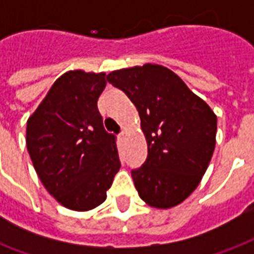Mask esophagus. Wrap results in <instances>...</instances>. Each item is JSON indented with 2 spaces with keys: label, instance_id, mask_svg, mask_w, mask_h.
Instances as JSON below:
<instances>
[{
  "label": "esophagus",
  "instance_id": "1",
  "mask_svg": "<svg viewBox=\"0 0 254 254\" xmlns=\"http://www.w3.org/2000/svg\"><path fill=\"white\" fill-rule=\"evenodd\" d=\"M127 131H125V130H124L123 133L120 134V138L121 139H127Z\"/></svg>",
  "mask_w": 254,
  "mask_h": 254
}]
</instances>
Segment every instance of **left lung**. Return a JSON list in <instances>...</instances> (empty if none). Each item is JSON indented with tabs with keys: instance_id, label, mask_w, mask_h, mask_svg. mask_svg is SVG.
<instances>
[{
	"instance_id": "8db88e82",
	"label": "left lung",
	"mask_w": 254,
	"mask_h": 254,
	"mask_svg": "<svg viewBox=\"0 0 254 254\" xmlns=\"http://www.w3.org/2000/svg\"><path fill=\"white\" fill-rule=\"evenodd\" d=\"M107 79L134 104L146 138V161L131 171L139 197L154 208L181 204L199 186L212 158L216 115L163 65L117 69Z\"/></svg>"
}]
</instances>
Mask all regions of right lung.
I'll list each match as a JSON object with an SVG mask.
<instances>
[{"label":"right lung","instance_id":"right-lung-1","mask_svg":"<svg viewBox=\"0 0 254 254\" xmlns=\"http://www.w3.org/2000/svg\"><path fill=\"white\" fill-rule=\"evenodd\" d=\"M105 85V72L68 71L27 120L26 145L38 177L73 211L104 203L121 166L115 135L104 130L97 109Z\"/></svg>","mask_w":254,"mask_h":254}]
</instances>
